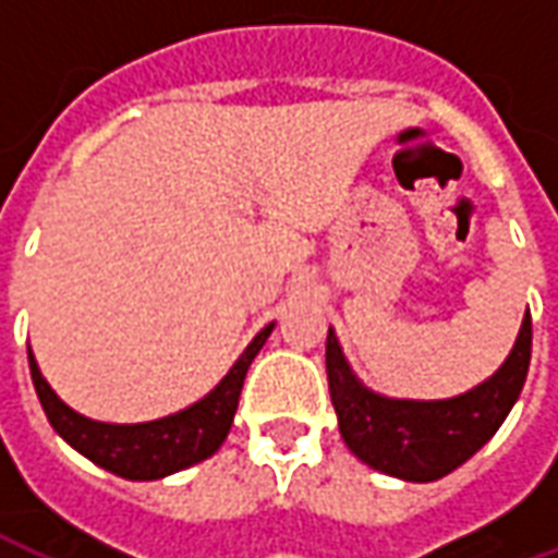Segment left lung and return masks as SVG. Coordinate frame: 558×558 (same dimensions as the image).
Masks as SVG:
<instances>
[{"instance_id": "1", "label": "left lung", "mask_w": 558, "mask_h": 558, "mask_svg": "<svg viewBox=\"0 0 558 558\" xmlns=\"http://www.w3.org/2000/svg\"><path fill=\"white\" fill-rule=\"evenodd\" d=\"M532 359V316L514 340L505 364L466 395L448 400H395L359 383L343 359L338 335L328 328L326 371L338 427L352 454L367 466L403 481H436L463 466L520 398Z\"/></svg>"}]
</instances>
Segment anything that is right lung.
Here are the masks:
<instances>
[{"label":"right lung","instance_id":"add662e5","mask_svg":"<svg viewBox=\"0 0 558 558\" xmlns=\"http://www.w3.org/2000/svg\"><path fill=\"white\" fill-rule=\"evenodd\" d=\"M271 326H266L256 335L247 350L232 364L230 374L220 379L218 386L208 391L206 398L196 400L194 407L182 412H172L167 418L143 421V424H104L80 415L47 386V379L35 364V355L29 350V371L38 400H41L47 421L53 430L65 439L80 454L89 457L113 475L131 481H155L163 475H172L179 469H187L206 460L218 451L227 433L232 427V415L239 410V395H242L247 367L263 350V343L271 335Z\"/></svg>","mask_w":558,"mask_h":558}]
</instances>
